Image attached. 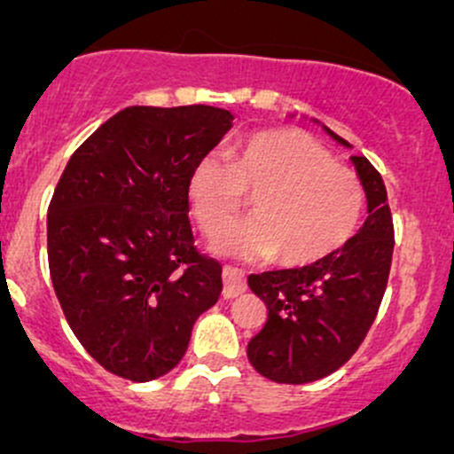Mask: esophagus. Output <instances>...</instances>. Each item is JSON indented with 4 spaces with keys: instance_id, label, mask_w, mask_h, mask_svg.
Returning <instances> with one entry per match:
<instances>
[{
    "instance_id": "esophagus-1",
    "label": "esophagus",
    "mask_w": 454,
    "mask_h": 454,
    "mask_svg": "<svg viewBox=\"0 0 454 454\" xmlns=\"http://www.w3.org/2000/svg\"><path fill=\"white\" fill-rule=\"evenodd\" d=\"M222 278H223V290H222L223 299H235V296L244 294L246 292V277L241 270L226 265L222 272Z\"/></svg>"
}]
</instances>
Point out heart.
<instances>
[{
  "label": "heart",
  "instance_id": "obj_1",
  "mask_svg": "<svg viewBox=\"0 0 454 454\" xmlns=\"http://www.w3.org/2000/svg\"><path fill=\"white\" fill-rule=\"evenodd\" d=\"M253 219L215 241L219 254L272 256L283 268H308L336 254L358 231L364 189L356 173L299 129H265L232 153L208 155L193 168L189 200L208 237L235 223L246 200Z\"/></svg>",
  "mask_w": 454,
  "mask_h": 454
}]
</instances>
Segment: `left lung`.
I'll list each match as a JSON object with an SVG mask.
<instances>
[{
	"instance_id": "obj_1",
	"label": "left lung",
	"mask_w": 454,
	"mask_h": 454,
	"mask_svg": "<svg viewBox=\"0 0 454 454\" xmlns=\"http://www.w3.org/2000/svg\"><path fill=\"white\" fill-rule=\"evenodd\" d=\"M338 145H351L329 127ZM367 195L363 228L336 254L294 270L250 274V290L268 308L248 342V360L263 378L305 384L340 369L373 325L393 256V219L382 176L364 155H351Z\"/></svg>"
}]
</instances>
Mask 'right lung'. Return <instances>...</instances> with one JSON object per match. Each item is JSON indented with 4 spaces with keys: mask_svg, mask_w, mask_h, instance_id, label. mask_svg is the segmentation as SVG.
Masks as SVG:
<instances>
[{
    "mask_svg": "<svg viewBox=\"0 0 454 454\" xmlns=\"http://www.w3.org/2000/svg\"><path fill=\"white\" fill-rule=\"evenodd\" d=\"M232 127L210 105L127 107L67 162L48 208V263L67 325L114 375L177 367L195 320L222 292L189 222L193 168Z\"/></svg>",
    "mask_w": 454,
    "mask_h": 454,
    "instance_id": "obj_1",
    "label": "right lung"
}]
</instances>
